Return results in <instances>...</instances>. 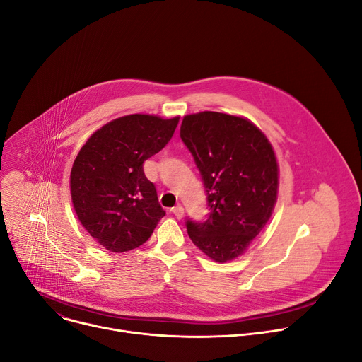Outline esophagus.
I'll use <instances>...</instances> for the list:
<instances>
[{
	"label": "esophagus",
	"mask_w": 362,
	"mask_h": 362,
	"mask_svg": "<svg viewBox=\"0 0 362 362\" xmlns=\"http://www.w3.org/2000/svg\"><path fill=\"white\" fill-rule=\"evenodd\" d=\"M171 213H173L175 217L181 218V217L184 216V207H182L181 204H177L175 207H173V209H171Z\"/></svg>",
	"instance_id": "obj_1"
}]
</instances>
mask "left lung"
Masks as SVG:
<instances>
[{"label":"left lung","mask_w":362,"mask_h":362,"mask_svg":"<svg viewBox=\"0 0 362 362\" xmlns=\"http://www.w3.org/2000/svg\"><path fill=\"white\" fill-rule=\"evenodd\" d=\"M181 141L202 175L209 216L187 218L189 239L216 262L242 255L272 214L278 165L265 134L249 120L216 111L185 116Z\"/></svg>","instance_id":"left-lung-1"}]
</instances>
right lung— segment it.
<instances>
[{
    "label": "right lung",
    "mask_w": 362,
    "mask_h": 362,
    "mask_svg": "<svg viewBox=\"0 0 362 362\" xmlns=\"http://www.w3.org/2000/svg\"><path fill=\"white\" fill-rule=\"evenodd\" d=\"M180 117L130 115L107 123L81 148L71 171L75 213L110 252L144 245L165 210L144 162L171 141Z\"/></svg>",
    "instance_id": "obj_1"
}]
</instances>
